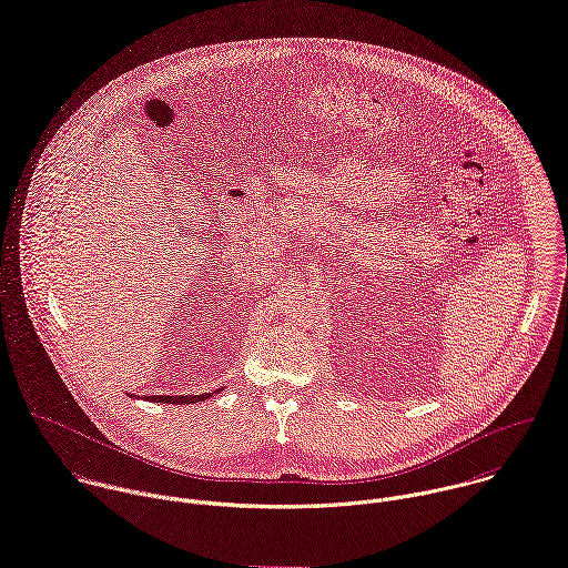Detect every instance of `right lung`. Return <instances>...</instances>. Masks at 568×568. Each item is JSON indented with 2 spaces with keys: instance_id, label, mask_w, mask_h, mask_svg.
I'll return each instance as SVG.
<instances>
[{
  "instance_id": "add662e5",
  "label": "right lung",
  "mask_w": 568,
  "mask_h": 568,
  "mask_svg": "<svg viewBox=\"0 0 568 568\" xmlns=\"http://www.w3.org/2000/svg\"><path fill=\"white\" fill-rule=\"evenodd\" d=\"M219 393V390H216ZM216 393H205V395H173V397H169V395H151V397H144L142 395V399H149V402H155V404H199V402H205L207 397H212V395H216ZM135 399H138V395H135Z\"/></svg>"
}]
</instances>
